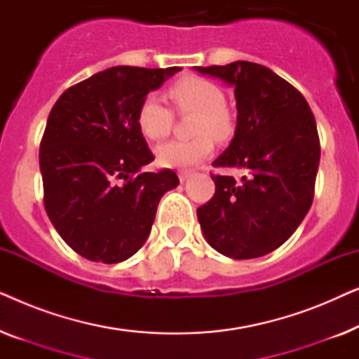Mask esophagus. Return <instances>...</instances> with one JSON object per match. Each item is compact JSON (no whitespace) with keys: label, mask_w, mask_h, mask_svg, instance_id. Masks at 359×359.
<instances>
[{"label":"esophagus","mask_w":359,"mask_h":359,"mask_svg":"<svg viewBox=\"0 0 359 359\" xmlns=\"http://www.w3.org/2000/svg\"><path fill=\"white\" fill-rule=\"evenodd\" d=\"M193 173H194L193 170H181L180 173H178V176H180L181 181H186L188 178H191V176H193Z\"/></svg>","instance_id":"obj_1"}]
</instances>
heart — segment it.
<instances>
[{"label": "heart", "instance_id": "1", "mask_svg": "<svg viewBox=\"0 0 359 359\" xmlns=\"http://www.w3.org/2000/svg\"><path fill=\"white\" fill-rule=\"evenodd\" d=\"M168 96L180 114H194L189 140H175L156 149L161 166L181 168L199 163L212 154L214 140L225 142L235 132V117L225 104L224 90L199 75H184L168 88ZM137 124L150 140H163L173 127V112L158 96L147 95L137 109Z\"/></svg>", "mask_w": 359, "mask_h": 359}]
</instances>
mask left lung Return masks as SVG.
Here are the masks:
<instances>
[{
    "label": "left lung",
    "instance_id": "1",
    "mask_svg": "<svg viewBox=\"0 0 359 359\" xmlns=\"http://www.w3.org/2000/svg\"><path fill=\"white\" fill-rule=\"evenodd\" d=\"M235 86L237 129L210 175L215 193L198 208L209 245L233 259L263 257L296 232L311 209L320 139L306 97L291 83L253 62L196 67Z\"/></svg>",
    "mask_w": 359,
    "mask_h": 359
}]
</instances>
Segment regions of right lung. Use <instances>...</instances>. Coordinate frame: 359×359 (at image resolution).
<instances>
[{"label": "right lung", "mask_w": 359, "mask_h": 359, "mask_svg": "<svg viewBox=\"0 0 359 359\" xmlns=\"http://www.w3.org/2000/svg\"><path fill=\"white\" fill-rule=\"evenodd\" d=\"M180 67H112L62 93L39 150L43 205L73 252L97 263L130 258L149 237L158 203L178 186L155 160L137 109Z\"/></svg>", "instance_id": "add662e5"}]
</instances>
